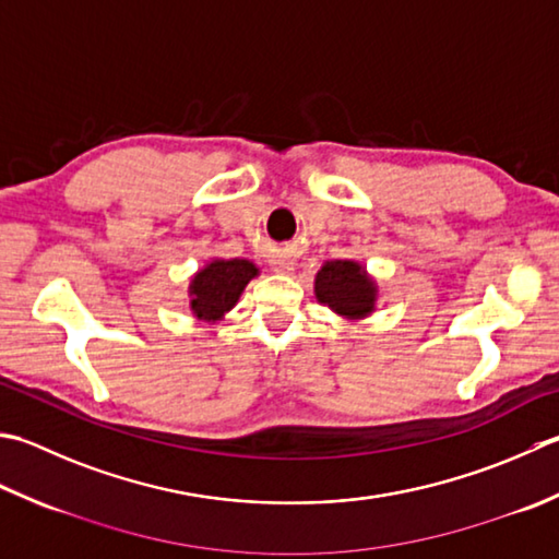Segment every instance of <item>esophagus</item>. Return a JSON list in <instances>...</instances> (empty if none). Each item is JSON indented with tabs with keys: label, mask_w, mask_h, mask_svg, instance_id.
<instances>
[{
	"label": "esophagus",
	"mask_w": 559,
	"mask_h": 559,
	"mask_svg": "<svg viewBox=\"0 0 559 559\" xmlns=\"http://www.w3.org/2000/svg\"><path fill=\"white\" fill-rule=\"evenodd\" d=\"M271 269L276 273H290V271H295V261L288 259V257H273Z\"/></svg>",
	"instance_id": "obj_1"
}]
</instances>
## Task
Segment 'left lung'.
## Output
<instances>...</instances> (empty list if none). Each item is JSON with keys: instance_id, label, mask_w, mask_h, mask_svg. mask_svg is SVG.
I'll use <instances>...</instances> for the list:
<instances>
[{"instance_id": "1", "label": "left lung", "mask_w": 559, "mask_h": 559, "mask_svg": "<svg viewBox=\"0 0 559 559\" xmlns=\"http://www.w3.org/2000/svg\"><path fill=\"white\" fill-rule=\"evenodd\" d=\"M317 300L346 320H364L376 310L378 286L366 269L352 259L324 261L314 276Z\"/></svg>"}]
</instances>
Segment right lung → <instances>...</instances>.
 <instances>
[{"label":"right lung","instance_id":"1","mask_svg":"<svg viewBox=\"0 0 559 559\" xmlns=\"http://www.w3.org/2000/svg\"><path fill=\"white\" fill-rule=\"evenodd\" d=\"M259 269L247 259H213L191 278V312L205 322L223 320Z\"/></svg>","mask_w":559,"mask_h":559}]
</instances>
